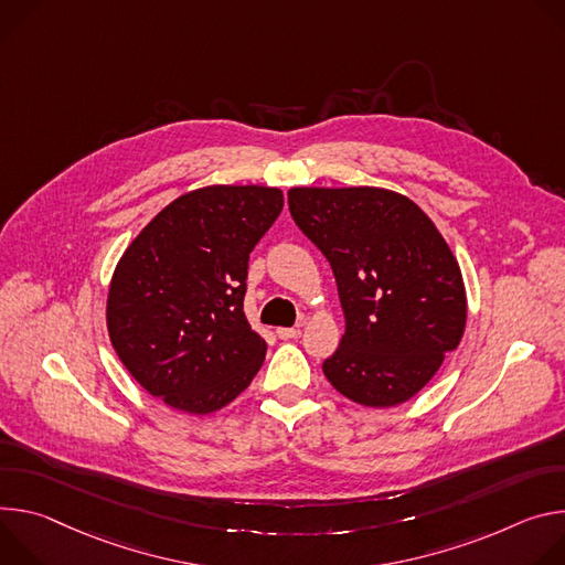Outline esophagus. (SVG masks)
<instances>
[{
  "label": "esophagus",
  "mask_w": 565,
  "mask_h": 565,
  "mask_svg": "<svg viewBox=\"0 0 565 565\" xmlns=\"http://www.w3.org/2000/svg\"><path fill=\"white\" fill-rule=\"evenodd\" d=\"M276 334H278L282 341H287V339H298V337H300V328H278Z\"/></svg>",
  "instance_id": "esophagus-1"
}]
</instances>
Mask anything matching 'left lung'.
<instances>
[{"mask_svg": "<svg viewBox=\"0 0 565 565\" xmlns=\"http://www.w3.org/2000/svg\"><path fill=\"white\" fill-rule=\"evenodd\" d=\"M296 226L328 258L345 334L323 361L348 399L388 408L419 393L467 323L449 244L408 198L384 188H291Z\"/></svg>", "mask_w": 565, "mask_h": 565, "instance_id": "8db88e82", "label": "left lung"}]
</instances>
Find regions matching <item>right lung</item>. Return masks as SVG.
<instances>
[{
	"label": "right lung",
	"mask_w": 565,
	"mask_h": 565,
	"mask_svg": "<svg viewBox=\"0 0 565 565\" xmlns=\"http://www.w3.org/2000/svg\"><path fill=\"white\" fill-rule=\"evenodd\" d=\"M280 211L278 188H200L168 204L125 250L107 330L150 395L206 415L256 377L267 343L244 317L248 254Z\"/></svg>",
	"instance_id": "add662e5"
}]
</instances>
